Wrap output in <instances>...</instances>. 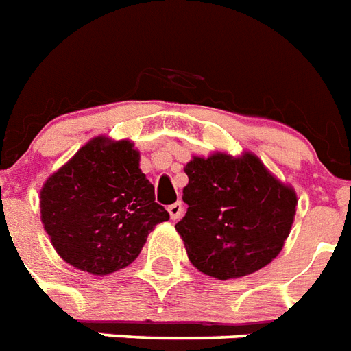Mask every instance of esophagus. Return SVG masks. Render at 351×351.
I'll return each instance as SVG.
<instances>
[{
    "mask_svg": "<svg viewBox=\"0 0 351 351\" xmlns=\"http://www.w3.org/2000/svg\"><path fill=\"white\" fill-rule=\"evenodd\" d=\"M168 213H170V218H172V220H179V218L183 216V204L178 202V204L170 205V207H168Z\"/></svg>",
    "mask_w": 351,
    "mask_h": 351,
    "instance_id": "34e87169",
    "label": "esophagus"
}]
</instances>
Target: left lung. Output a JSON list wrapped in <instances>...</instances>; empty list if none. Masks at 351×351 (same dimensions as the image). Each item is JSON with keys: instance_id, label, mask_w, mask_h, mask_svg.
<instances>
[{"instance_id": "8db88e82", "label": "left lung", "mask_w": 351, "mask_h": 351, "mask_svg": "<svg viewBox=\"0 0 351 351\" xmlns=\"http://www.w3.org/2000/svg\"><path fill=\"white\" fill-rule=\"evenodd\" d=\"M185 173L189 205L176 229L189 259L216 279L242 278L278 257L296 215V192L254 154L192 157Z\"/></svg>"}]
</instances>
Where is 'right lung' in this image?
Here are the masks:
<instances>
[{
  "label": "right lung",
  "mask_w": 351,
  "mask_h": 351,
  "mask_svg": "<svg viewBox=\"0 0 351 351\" xmlns=\"http://www.w3.org/2000/svg\"><path fill=\"white\" fill-rule=\"evenodd\" d=\"M129 141L96 136L49 176L40 215L57 254L83 272L107 276L138 257L147 235L170 215L138 168Z\"/></svg>",
  "instance_id": "add662e5"
}]
</instances>
